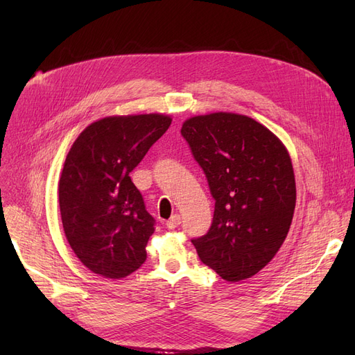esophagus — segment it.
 <instances>
[{
    "label": "esophagus",
    "mask_w": 355,
    "mask_h": 355,
    "mask_svg": "<svg viewBox=\"0 0 355 355\" xmlns=\"http://www.w3.org/2000/svg\"><path fill=\"white\" fill-rule=\"evenodd\" d=\"M180 225H181V217H180V214L171 216V218L166 221V227H168V229H175V227H178Z\"/></svg>",
    "instance_id": "obj_1"
}]
</instances>
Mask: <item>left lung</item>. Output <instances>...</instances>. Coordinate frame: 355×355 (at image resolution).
<instances>
[{
    "instance_id": "8db88e82",
    "label": "left lung",
    "mask_w": 355,
    "mask_h": 355,
    "mask_svg": "<svg viewBox=\"0 0 355 355\" xmlns=\"http://www.w3.org/2000/svg\"><path fill=\"white\" fill-rule=\"evenodd\" d=\"M181 135L214 198L209 232L191 239L204 265L229 282L262 270L286 239L295 202L293 168L268 128L236 114L185 121Z\"/></svg>"
}]
</instances>
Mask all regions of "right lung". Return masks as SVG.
Here are the masks:
<instances>
[{"label": "right lung", "mask_w": 355, "mask_h": 355, "mask_svg": "<svg viewBox=\"0 0 355 355\" xmlns=\"http://www.w3.org/2000/svg\"><path fill=\"white\" fill-rule=\"evenodd\" d=\"M158 114L105 118L89 125L66 157L59 206L66 239L92 272L119 279L139 269L155 218L129 173L170 128Z\"/></svg>", "instance_id": "1"}]
</instances>
